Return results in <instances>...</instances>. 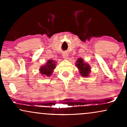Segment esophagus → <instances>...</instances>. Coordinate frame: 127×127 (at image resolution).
I'll return each instance as SVG.
<instances>
[{
    "label": "esophagus",
    "mask_w": 127,
    "mask_h": 127,
    "mask_svg": "<svg viewBox=\"0 0 127 127\" xmlns=\"http://www.w3.org/2000/svg\"><path fill=\"white\" fill-rule=\"evenodd\" d=\"M63 57L64 59L67 60L68 58V55L67 53H64V54H63Z\"/></svg>",
    "instance_id": "1"
}]
</instances>
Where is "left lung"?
Returning <instances> with one entry per match:
<instances>
[{"label":"left lung","mask_w":127,"mask_h":127,"mask_svg":"<svg viewBox=\"0 0 127 127\" xmlns=\"http://www.w3.org/2000/svg\"><path fill=\"white\" fill-rule=\"evenodd\" d=\"M76 65L79 68L80 74L83 77H88L90 73V65L84 63L82 59H78L76 63Z\"/></svg>","instance_id":"left-lung-1"}]
</instances>
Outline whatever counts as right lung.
<instances>
[{
    "label": "right lung",
    "instance_id": "obj_1",
    "mask_svg": "<svg viewBox=\"0 0 127 127\" xmlns=\"http://www.w3.org/2000/svg\"><path fill=\"white\" fill-rule=\"evenodd\" d=\"M56 67V62L55 61L49 60L46 64L42 65L39 68L40 73L43 75H46L47 76H50L53 72L54 69Z\"/></svg>",
    "mask_w": 127,
    "mask_h": 127
}]
</instances>
